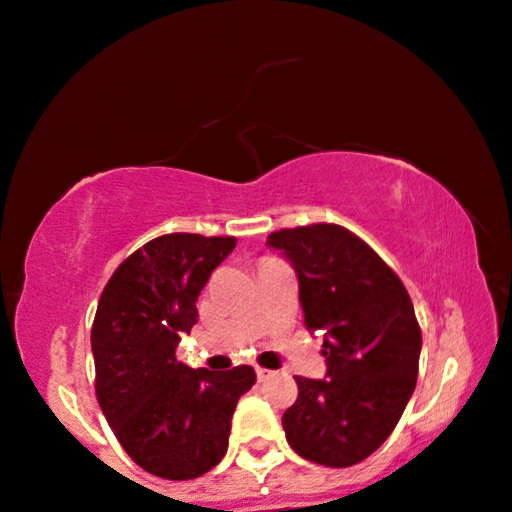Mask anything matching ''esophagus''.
Wrapping results in <instances>:
<instances>
[{
	"mask_svg": "<svg viewBox=\"0 0 512 512\" xmlns=\"http://www.w3.org/2000/svg\"><path fill=\"white\" fill-rule=\"evenodd\" d=\"M256 376H258V381H268L270 376H272V372H268V369H261V367H256Z\"/></svg>",
	"mask_w": 512,
	"mask_h": 512,
	"instance_id": "1",
	"label": "esophagus"
}]
</instances>
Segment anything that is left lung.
I'll list each match as a JSON object with an SVG mask.
<instances>
[{
  "label": "left lung",
  "mask_w": 512,
  "mask_h": 512,
  "mask_svg": "<svg viewBox=\"0 0 512 512\" xmlns=\"http://www.w3.org/2000/svg\"><path fill=\"white\" fill-rule=\"evenodd\" d=\"M300 284L305 325L323 332L325 379L298 376L284 413L286 441L300 457L353 466L374 453L416 390L420 325L395 272L358 235L335 224L268 235Z\"/></svg>",
  "instance_id": "left-lung-1"
}]
</instances>
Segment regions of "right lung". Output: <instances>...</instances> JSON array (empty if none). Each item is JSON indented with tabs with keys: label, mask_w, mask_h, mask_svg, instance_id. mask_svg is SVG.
<instances>
[{
	"label": "right lung",
	"mask_w": 512,
	"mask_h": 512,
	"mask_svg": "<svg viewBox=\"0 0 512 512\" xmlns=\"http://www.w3.org/2000/svg\"><path fill=\"white\" fill-rule=\"evenodd\" d=\"M235 242L161 235L113 272L96 307V399L127 455L152 476L191 480L217 466L238 399L256 383L249 365L210 372L175 358L180 335L198 321V295Z\"/></svg>",
	"instance_id": "obj_1"
}]
</instances>
